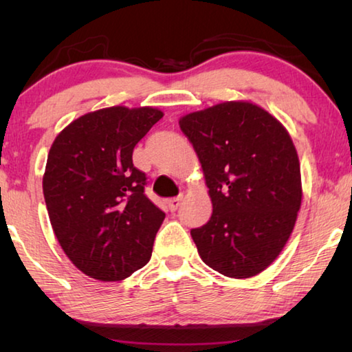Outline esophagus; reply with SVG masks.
<instances>
[{
  "mask_svg": "<svg viewBox=\"0 0 352 352\" xmlns=\"http://www.w3.org/2000/svg\"><path fill=\"white\" fill-rule=\"evenodd\" d=\"M182 199H183V197H175V199H170V200L168 201L169 210H170L172 212L178 210V206H180V204H182Z\"/></svg>",
  "mask_w": 352,
  "mask_h": 352,
  "instance_id": "1",
  "label": "esophagus"
}]
</instances>
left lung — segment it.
<instances>
[{
    "label": "left lung",
    "mask_w": 352,
    "mask_h": 352,
    "mask_svg": "<svg viewBox=\"0 0 352 352\" xmlns=\"http://www.w3.org/2000/svg\"><path fill=\"white\" fill-rule=\"evenodd\" d=\"M180 129L212 201L208 223L190 230L201 261L230 278L258 275L283 252L301 206L294 141L275 116L245 100L189 113Z\"/></svg>",
    "instance_id": "8db88e82"
}]
</instances>
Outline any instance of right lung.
I'll return each mask as SVG.
<instances>
[{"label":"right lung","instance_id":"obj_1","mask_svg":"<svg viewBox=\"0 0 352 352\" xmlns=\"http://www.w3.org/2000/svg\"><path fill=\"white\" fill-rule=\"evenodd\" d=\"M163 118L153 107L87 113L52 142L43 195L58 243L87 276L121 281L144 267L166 214L144 194L133 148Z\"/></svg>","mask_w":352,"mask_h":352}]
</instances>
